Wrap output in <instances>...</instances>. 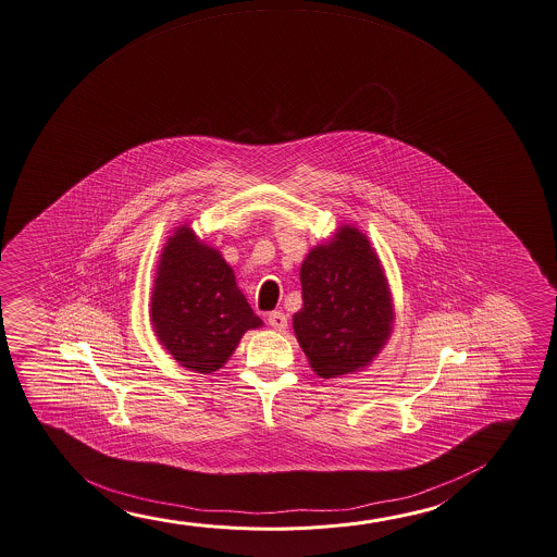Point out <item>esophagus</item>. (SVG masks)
I'll return each instance as SVG.
<instances>
[{
    "label": "esophagus",
    "instance_id": "obj_1",
    "mask_svg": "<svg viewBox=\"0 0 557 557\" xmlns=\"http://www.w3.org/2000/svg\"><path fill=\"white\" fill-rule=\"evenodd\" d=\"M269 325L274 327V330H278V332H284L286 325H288V318H286L284 312H271L269 314Z\"/></svg>",
    "mask_w": 557,
    "mask_h": 557
}]
</instances>
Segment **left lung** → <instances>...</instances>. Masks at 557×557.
<instances>
[{"label":"left lung","mask_w":557,"mask_h":557,"mask_svg":"<svg viewBox=\"0 0 557 557\" xmlns=\"http://www.w3.org/2000/svg\"><path fill=\"white\" fill-rule=\"evenodd\" d=\"M300 283L293 327L314 373L335 379L371 363L393 334L395 308L367 235L342 225L332 242L306 255Z\"/></svg>","instance_id":"8db88e82"}]
</instances>
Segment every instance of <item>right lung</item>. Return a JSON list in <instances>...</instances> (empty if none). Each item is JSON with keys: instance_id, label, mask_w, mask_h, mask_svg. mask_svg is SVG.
Instances as JSON below:
<instances>
[{"instance_id": "add662e5", "label": "right lung", "mask_w": 557, "mask_h": 557, "mask_svg": "<svg viewBox=\"0 0 557 557\" xmlns=\"http://www.w3.org/2000/svg\"><path fill=\"white\" fill-rule=\"evenodd\" d=\"M151 324L162 347L196 373H213L247 330L261 327L222 253L188 225L162 249L151 296Z\"/></svg>"}]
</instances>
